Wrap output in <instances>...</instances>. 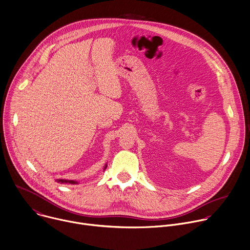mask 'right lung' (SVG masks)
<instances>
[{
  "label": "right lung",
  "instance_id": "obj_1",
  "mask_svg": "<svg viewBox=\"0 0 250 250\" xmlns=\"http://www.w3.org/2000/svg\"><path fill=\"white\" fill-rule=\"evenodd\" d=\"M107 168V165L104 167V170H106ZM58 183H61V184H71V185H75L77 184V182H74V181H67V180H57Z\"/></svg>",
  "mask_w": 250,
  "mask_h": 250
}]
</instances>
